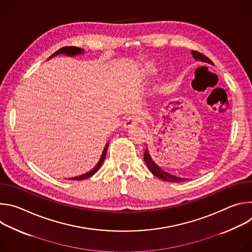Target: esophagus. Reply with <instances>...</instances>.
<instances>
[{
	"label": "esophagus",
	"mask_w": 252,
	"mask_h": 252,
	"mask_svg": "<svg viewBox=\"0 0 252 252\" xmlns=\"http://www.w3.org/2000/svg\"><path fill=\"white\" fill-rule=\"evenodd\" d=\"M138 123H139V121H138V119H137L136 117L130 116V117H128V118L125 121L124 126H125L126 127L129 128V127H133V126H136Z\"/></svg>",
	"instance_id": "34e87169"
}]
</instances>
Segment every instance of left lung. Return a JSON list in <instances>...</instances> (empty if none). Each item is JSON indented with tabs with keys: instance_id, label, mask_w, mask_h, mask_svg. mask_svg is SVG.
Segmentation results:
<instances>
[{
	"instance_id": "obj_1",
	"label": "left lung",
	"mask_w": 252,
	"mask_h": 252,
	"mask_svg": "<svg viewBox=\"0 0 252 252\" xmlns=\"http://www.w3.org/2000/svg\"><path fill=\"white\" fill-rule=\"evenodd\" d=\"M192 56L193 58L195 59V61H199V62H203V63H210V64H213V63L207 58L205 57L204 55L200 54L199 52H196V51H192ZM143 159H145V162L147 163L149 169L151 170V172L156 175L157 177L162 179V181L164 182H170V183H181V182H185L187 181V178H182V177H178V176H175V175H172L164 170H162L153 159L151 154H150V151L148 150V148L146 149L145 151V154H143Z\"/></svg>"
}]
</instances>
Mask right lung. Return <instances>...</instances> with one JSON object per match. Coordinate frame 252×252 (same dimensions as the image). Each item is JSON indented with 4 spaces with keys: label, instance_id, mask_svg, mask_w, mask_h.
<instances>
[{
    "label": "right lung",
    "instance_id": "right-lung-1",
    "mask_svg": "<svg viewBox=\"0 0 252 252\" xmlns=\"http://www.w3.org/2000/svg\"><path fill=\"white\" fill-rule=\"evenodd\" d=\"M83 53H84V50H82V49H80V48H77V47H70V46H69V47H63V48L60 49L59 51H57L56 53H54L50 58H53V57H55V56H57V55H59V54H63V55H66V56L74 57V56H76V55H81V54H83ZM109 145H110V143H106L104 149H103V152H102V154H101V157H100V158H99V160H98V162H97V164H96L92 170H90L89 172H87V173H85V174H82V175H80V176L73 177V178H70V179H73V181H82V179H86V178H89V177H91L92 175H94V174L99 169V167L101 166V164H102V162H103V160H104V158H105V155H106V152H107V148H109Z\"/></svg>",
    "mask_w": 252,
    "mask_h": 252
}]
</instances>
